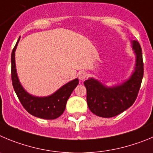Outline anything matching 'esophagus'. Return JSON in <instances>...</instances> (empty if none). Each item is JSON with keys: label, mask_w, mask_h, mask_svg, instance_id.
Segmentation results:
<instances>
[{"label": "esophagus", "mask_w": 153, "mask_h": 153, "mask_svg": "<svg viewBox=\"0 0 153 153\" xmlns=\"http://www.w3.org/2000/svg\"><path fill=\"white\" fill-rule=\"evenodd\" d=\"M78 78H79L80 80L83 81V80H85V78H86V77H87L86 72H85V71H79V72H78Z\"/></svg>", "instance_id": "esophagus-1"}]
</instances>
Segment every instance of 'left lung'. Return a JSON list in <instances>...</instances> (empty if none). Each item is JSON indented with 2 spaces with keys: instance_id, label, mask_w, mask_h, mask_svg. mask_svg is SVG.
Here are the masks:
<instances>
[{
  "instance_id": "1",
  "label": "left lung",
  "mask_w": 153,
  "mask_h": 153,
  "mask_svg": "<svg viewBox=\"0 0 153 153\" xmlns=\"http://www.w3.org/2000/svg\"><path fill=\"white\" fill-rule=\"evenodd\" d=\"M131 44L136 54V66L129 79L113 87L105 86L93 78L84 82L88 106L97 116L106 118L117 116L131 107L137 99L143 77V62L138 41H132Z\"/></svg>"
}]
</instances>
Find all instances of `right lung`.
<instances>
[{"mask_svg": "<svg viewBox=\"0 0 153 153\" xmlns=\"http://www.w3.org/2000/svg\"><path fill=\"white\" fill-rule=\"evenodd\" d=\"M20 38L16 42L11 54L12 84L20 103L27 112L36 117L46 120L56 119L65 109V106L71 94L78 85V79L72 80L61 87L54 94L47 97H36L26 91L19 81L15 64V51Z\"/></svg>", "mask_w": 153, "mask_h": 153, "instance_id": "add662e5", "label": "right lung"}]
</instances>
